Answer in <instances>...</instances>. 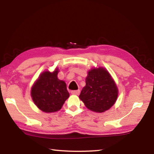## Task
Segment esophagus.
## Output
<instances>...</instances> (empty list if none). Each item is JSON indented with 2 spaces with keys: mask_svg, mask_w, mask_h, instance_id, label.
<instances>
[{
  "mask_svg": "<svg viewBox=\"0 0 154 154\" xmlns=\"http://www.w3.org/2000/svg\"><path fill=\"white\" fill-rule=\"evenodd\" d=\"M71 93L72 94H74V95H78L80 93V90H72Z\"/></svg>",
  "mask_w": 154,
  "mask_h": 154,
  "instance_id": "1",
  "label": "esophagus"
}]
</instances>
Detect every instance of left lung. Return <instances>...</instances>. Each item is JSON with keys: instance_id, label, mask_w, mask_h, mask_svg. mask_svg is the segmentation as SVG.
<instances>
[{"instance_id": "left-lung-1", "label": "left lung", "mask_w": 154, "mask_h": 154, "mask_svg": "<svg viewBox=\"0 0 154 154\" xmlns=\"http://www.w3.org/2000/svg\"><path fill=\"white\" fill-rule=\"evenodd\" d=\"M118 96V88L106 69L94 68L88 72L79 98L88 109L103 113L116 103Z\"/></svg>"}]
</instances>
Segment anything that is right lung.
Here are the masks:
<instances>
[{"instance_id": "obj_1", "label": "right lung", "mask_w": 154, "mask_h": 154, "mask_svg": "<svg viewBox=\"0 0 154 154\" xmlns=\"http://www.w3.org/2000/svg\"><path fill=\"white\" fill-rule=\"evenodd\" d=\"M58 69L41 73L31 88V97L37 107L45 113L59 111L69 97L66 84L58 78Z\"/></svg>"}]
</instances>
